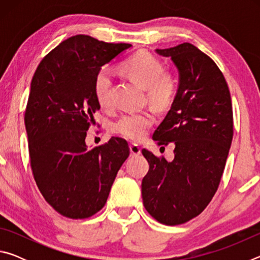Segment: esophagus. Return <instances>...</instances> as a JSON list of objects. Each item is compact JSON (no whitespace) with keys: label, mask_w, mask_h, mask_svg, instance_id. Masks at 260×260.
I'll return each mask as SVG.
<instances>
[{"label":"esophagus","mask_w":260,"mask_h":260,"mask_svg":"<svg viewBox=\"0 0 260 260\" xmlns=\"http://www.w3.org/2000/svg\"><path fill=\"white\" fill-rule=\"evenodd\" d=\"M129 150L132 156H139L141 153V148L138 144H129Z\"/></svg>","instance_id":"1"}]
</instances>
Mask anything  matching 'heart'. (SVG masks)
I'll use <instances>...</instances> for the list:
<instances>
[{
	"instance_id": "heart-1",
	"label": "heart",
	"mask_w": 260,
	"mask_h": 260,
	"mask_svg": "<svg viewBox=\"0 0 260 260\" xmlns=\"http://www.w3.org/2000/svg\"><path fill=\"white\" fill-rule=\"evenodd\" d=\"M120 70L132 80L146 88L147 98L157 109L169 108L177 96L178 82L174 74L165 71L161 60L146 50H140L120 64ZM112 80L110 73L103 69L96 74L94 95L102 108L111 103ZM155 116L151 111L124 113L113 122L114 133L131 141H141L153 125Z\"/></svg>"
}]
</instances>
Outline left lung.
Wrapping results in <instances>:
<instances>
[{"label":"left lung","mask_w":260,"mask_h":260,"mask_svg":"<svg viewBox=\"0 0 260 260\" xmlns=\"http://www.w3.org/2000/svg\"><path fill=\"white\" fill-rule=\"evenodd\" d=\"M156 51L171 57L180 74L172 107L152 135L159 146L174 143V159L142 149L149 162L142 199L152 218L175 226L203 212L218 190L233 140V108L222 72L199 48L184 42Z\"/></svg>","instance_id":"8db88e82"}]
</instances>
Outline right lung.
I'll return each instance as SVG.
<instances>
[{"label": "right lung", "instance_id": "right-lung-1", "mask_svg": "<svg viewBox=\"0 0 260 260\" xmlns=\"http://www.w3.org/2000/svg\"><path fill=\"white\" fill-rule=\"evenodd\" d=\"M131 46L74 35L40 61L30 82L24 118L30 169L47 203L67 218L98 213L129 156L120 138L91 149L85 139L100 109L96 74Z\"/></svg>", "mask_w": 260, "mask_h": 260}]
</instances>
